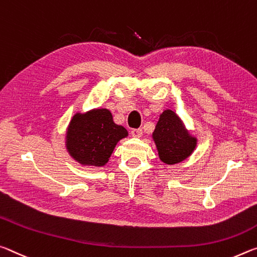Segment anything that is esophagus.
Wrapping results in <instances>:
<instances>
[{
    "label": "esophagus",
    "mask_w": 257,
    "mask_h": 257,
    "mask_svg": "<svg viewBox=\"0 0 257 257\" xmlns=\"http://www.w3.org/2000/svg\"><path fill=\"white\" fill-rule=\"evenodd\" d=\"M131 134L134 138H141L142 134H144V131H142V128H133L131 131Z\"/></svg>",
    "instance_id": "obj_1"
}]
</instances>
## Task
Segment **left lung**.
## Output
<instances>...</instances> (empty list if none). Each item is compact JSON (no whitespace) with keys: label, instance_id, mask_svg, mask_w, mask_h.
<instances>
[{"label":"left lung","instance_id":"left-lung-1","mask_svg":"<svg viewBox=\"0 0 257 257\" xmlns=\"http://www.w3.org/2000/svg\"><path fill=\"white\" fill-rule=\"evenodd\" d=\"M153 137L159 158L170 165L182 162L196 147V139L190 137L179 117L172 110H165L162 113Z\"/></svg>","mask_w":257,"mask_h":257}]
</instances>
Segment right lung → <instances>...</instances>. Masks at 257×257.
I'll return each mask as SVG.
<instances>
[{
  "label": "right lung",
  "mask_w": 257,
  "mask_h": 257,
  "mask_svg": "<svg viewBox=\"0 0 257 257\" xmlns=\"http://www.w3.org/2000/svg\"><path fill=\"white\" fill-rule=\"evenodd\" d=\"M125 137L127 131L113 123L110 111L95 109L73 117L67 132V148L83 165L103 166L117 142Z\"/></svg>",
  "instance_id": "right-lung-1"
}]
</instances>
